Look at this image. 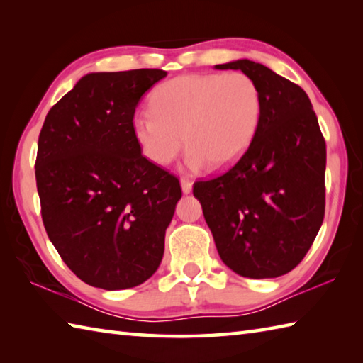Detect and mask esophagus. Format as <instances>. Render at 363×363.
Returning <instances> with one entry per match:
<instances>
[{"label":"esophagus","mask_w":363,"mask_h":363,"mask_svg":"<svg viewBox=\"0 0 363 363\" xmlns=\"http://www.w3.org/2000/svg\"><path fill=\"white\" fill-rule=\"evenodd\" d=\"M191 187H194V182H190L189 179H181V189L184 195H189L191 191Z\"/></svg>","instance_id":"esophagus-1"}]
</instances>
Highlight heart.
<instances>
[{"label":"heart","mask_w":363,"mask_h":363,"mask_svg":"<svg viewBox=\"0 0 363 363\" xmlns=\"http://www.w3.org/2000/svg\"><path fill=\"white\" fill-rule=\"evenodd\" d=\"M151 106L133 118V133L145 157L160 167L184 143L189 168L228 167L250 148L262 118L260 90L245 73L177 76L157 87Z\"/></svg>","instance_id":"b5f03b06"}]
</instances>
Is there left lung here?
Instances as JSON below:
<instances>
[{
  "instance_id": "1",
  "label": "left lung",
  "mask_w": 363,
  "mask_h": 363,
  "mask_svg": "<svg viewBox=\"0 0 363 363\" xmlns=\"http://www.w3.org/2000/svg\"><path fill=\"white\" fill-rule=\"evenodd\" d=\"M256 81L262 118L237 164L194 195L225 265L251 279L291 272L325 217L326 143L306 91L250 59L215 65Z\"/></svg>"
}]
</instances>
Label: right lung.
I'll list each match as a JSON object with an SVG mask.
<instances>
[{
  "mask_svg": "<svg viewBox=\"0 0 363 363\" xmlns=\"http://www.w3.org/2000/svg\"><path fill=\"white\" fill-rule=\"evenodd\" d=\"M162 70L89 73L51 107L38 135L43 225L91 287L125 290L156 273L182 196L177 177L142 156L135 107Z\"/></svg>",
  "mask_w": 363,
  "mask_h": 363,
  "instance_id": "1",
  "label": "right lung"
}]
</instances>
